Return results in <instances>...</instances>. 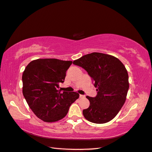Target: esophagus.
Returning a JSON list of instances; mask_svg holds the SVG:
<instances>
[{
  "instance_id": "1",
  "label": "esophagus",
  "mask_w": 152,
  "mask_h": 152,
  "mask_svg": "<svg viewBox=\"0 0 152 152\" xmlns=\"http://www.w3.org/2000/svg\"><path fill=\"white\" fill-rule=\"evenodd\" d=\"M85 97V96H84V95H80V94L79 95V97H80V98H84V97Z\"/></svg>"
}]
</instances>
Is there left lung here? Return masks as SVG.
Returning <instances> with one entry per match:
<instances>
[{
  "label": "left lung",
  "instance_id": "left-lung-1",
  "mask_svg": "<svg viewBox=\"0 0 152 152\" xmlns=\"http://www.w3.org/2000/svg\"><path fill=\"white\" fill-rule=\"evenodd\" d=\"M74 65L85 69L97 88V95L86 96L90 106L83 110L90 122L104 124L115 117L126 102L129 77L124 65L116 57L92 53L74 60Z\"/></svg>",
  "mask_w": 152,
  "mask_h": 152
}]
</instances>
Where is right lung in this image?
<instances>
[{"label":"right lung","instance_id":"add662e5","mask_svg":"<svg viewBox=\"0 0 152 152\" xmlns=\"http://www.w3.org/2000/svg\"><path fill=\"white\" fill-rule=\"evenodd\" d=\"M72 61L55 58L30 62L23 73V94L28 106L39 119L47 122L62 119L79 94L61 92L59 84L64 82L66 71Z\"/></svg>","mask_w":152,"mask_h":152}]
</instances>
